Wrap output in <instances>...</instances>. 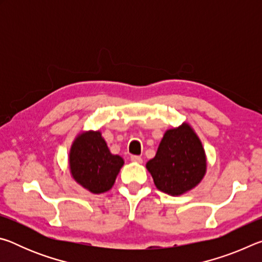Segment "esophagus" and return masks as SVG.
Returning <instances> with one entry per match:
<instances>
[{"label":"esophagus","instance_id":"esophagus-1","mask_svg":"<svg viewBox=\"0 0 262 262\" xmlns=\"http://www.w3.org/2000/svg\"><path fill=\"white\" fill-rule=\"evenodd\" d=\"M130 161L134 163H142V158L140 156H135V155H133V156H130Z\"/></svg>","mask_w":262,"mask_h":262}]
</instances>
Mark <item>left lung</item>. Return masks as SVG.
Listing matches in <instances>:
<instances>
[{"instance_id":"obj_1","label":"left lung","mask_w":262,"mask_h":262,"mask_svg":"<svg viewBox=\"0 0 262 262\" xmlns=\"http://www.w3.org/2000/svg\"><path fill=\"white\" fill-rule=\"evenodd\" d=\"M145 166L159 190L178 196L201 183L207 171V157L196 133L184 122L165 132L156 156Z\"/></svg>"}]
</instances>
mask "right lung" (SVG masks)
<instances>
[{
    "mask_svg": "<svg viewBox=\"0 0 262 262\" xmlns=\"http://www.w3.org/2000/svg\"><path fill=\"white\" fill-rule=\"evenodd\" d=\"M123 163L122 157L111 154L99 130L81 133L70 148L69 168L73 179L94 194L112 188Z\"/></svg>",
    "mask_w": 262,
    "mask_h": 262,
    "instance_id": "add662e5",
    "label": "right lung"
}]
</instances>
